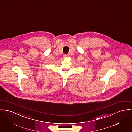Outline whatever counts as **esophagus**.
<instances>
[{
  "instance_id": "34e87169",
  "label": "esophagus",
  "mask_w": 132,
  "mask_h": 132,
  "mask_svg": "<svg viewBox=\"0 0 132 132\" xmlns=\"http://www.w3.org/2000/svg\"><path fill=\"white\" fill-rule=\"evenodd\" d=\"M63 56V58H68V55H66V54H64Z\"/></svg>"
}]
</instances>
